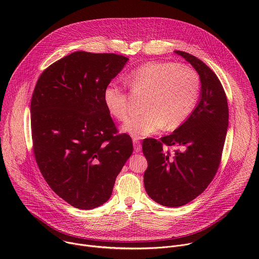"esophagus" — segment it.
Listing matches in <instances>:
<instances>
[{"mask_svg": "<svg viewBox=\"0 0 259 259\" xmlns=\"http://www.w3.org/2000/svg\"><path fill=\"white\" fill-rule=\"evenodd\" d=\"M133 143H134V150H135V152L136 153L141 152V143H140V141L138 139L134 138L133 139Z\"/></svg>", "mask_w": 259, "mask_h": 259, "instance_id": "esophagus-1", "label": "esophagus"}]
</instances>
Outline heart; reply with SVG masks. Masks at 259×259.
Listing matches in <instances>:
<instances>
[{
  "label": "heart",
  "mask_w": 259,
  "mask_h": 259,
  "mask_svg": "<svg viewBox=\"0 0 259 259\" xmlns=\"http://www.w3.org/2000/svg\"><path fill=\"white\" fill-rule=\"evenodd\" d=\"M128 82L134 89L147 92L146 112L123 125V131L136 139L155 134L165 126L167 129L181 126L194 112L201 92L199 73L174 61L146 62L129 73ZM103 102L109 114L120 121L131 114L125 89L115 82L104 88Z\"/></svg>",
  "instance_id": "1"
}]
</instances>
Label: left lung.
<instances>
[{
  "label": "left lung",
  "mask_w": 259,
  "mask_h": 259,
  "mask_svg": "<svg viewBox=\"0 0 259 259\" xmlns=\"http://www.w3.org/2000/svg\"><path fill=\"white\" fill-rule=\"evenodd\" d=\"M175 53L195 67L202 86L200 102L186 122L160 140L142 142L149 165L143 175L145 191L167 207L186 205L207 189L220 165L229 126L227 95L215 72L190 53Z\"/></svg>",
  "instance_id": "obj_1"
}]
</instances>
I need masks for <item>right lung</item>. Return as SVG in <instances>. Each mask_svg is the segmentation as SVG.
<instances>
[{
    "label": "right lung",
    "instance_id": "right-lung-1",
    "mask_svg": "<svg viewBox=\"0 0 259 259\" xmlns=\"http://www.w3.org/2000/svg\"><path fill=\"white\" fill-rule=\"evenodd\" d=\"M128 58L115 53L73 52L48 66L30 101L32 150L51 190L75 208L89 210L112 196L133 152L118 133L103 91Z\"/></svg>",
    "mask_w": 259,
    "mask_h": 259
}]
</instances>
